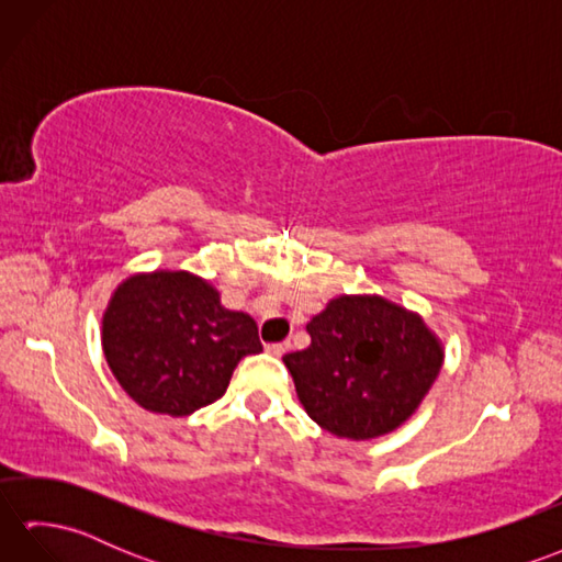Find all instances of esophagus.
<instances>
[{
  "instance_id": "1",
  "label": "esophagus",
  "mask_w": 562,
  "mask_h": 562,
  "mask_svg": "<svg viewBox=\"0 0 562 562\" xmlns=\"http://www.w3.org/2000/svg\"><path fill=\"white\" fill-rule=\"evenodd\" d=\"M266 350H268L272 357H282L284 352L290 350V342H272V345H268Z\"/></svg>"
}]
</instances>
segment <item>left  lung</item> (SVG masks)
Listing matches in <instances>:
<instances>
[{"label":"left lung","instance_id":"obj_1","mask_svg":"<svg viewBox=\"0 0 562 562\" xmlns=\"http://www.w3.org/2000/svg\"><path fill=\"white\" fill-rule=\"evenodd\" d=\"M306 330L312 345L282 362L308 417L345 439L398 429L445 362L441 340L423 316L379 294H340Z\"/></svg>","mask_w":562,"mask_h":562}]
</instances>
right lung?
Masks as SVG:
<instances>
[{
    "instance_id": "add662e5",
    "label": "right lung",
    "mask_w": 562,
    "mask_h": 562,
    "mask_svg": "<svg viewBox=\"0 0 562 562\" xmlns=\"http://www.w3.org/2000/svg\"><path fill=\"white\" fill-rule=\"evenodd\" d=\"M105 362L145 411L183 417L224 396L236 364L258 355L256 321L229 312L188 270L137 272L103 312Z\"/></svg>"
}]
</instances>
